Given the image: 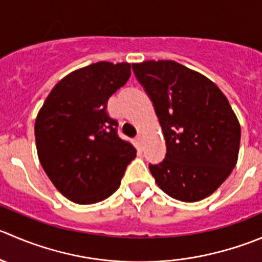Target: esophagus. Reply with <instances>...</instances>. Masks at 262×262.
I'll return each mask as SVG.
<instances>
[{"instance_id":"1","label":"esophagus","mask_w":262,"mask_h":262,"mask_svg":"<svg viewBox=\"0 0 262 262\" xmlns=\"http://www.w3.org/2000/svg\"><path fill=\"white\" fill-rule=\"evenodd\" d=\"M137 142H138L139 146H142V143H143V136H142V134H138V136H137Z\"/></svg>"}]
</instances>
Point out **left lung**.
Listing matches in <instances>:
<instances>
[{"label":"left lung","mask_w":262,"mask_h":262,"mask_svg":"<svg viewBox=\"0 0 262 262\" xmlns=\"http://www.w3.org/2000/svg\"><path fill=\"white\" fill-rule=\"evenodd\" d=\"M148 93L166 142V156L149 165L155 182L183 202L206 199L238 161L241 125L212 80L172 60L132 63Z\"/></svg>","instance_id":"left-lung-1"}]
</instances>
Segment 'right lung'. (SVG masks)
Wrapping results in <instances>:
<instances>
[{
    "mask_svg": "<svg viewBox=\"0 0 262 262\" xmlns=\"http://www.w3.org/2000/svg\"><path fill=\"white\" fill-rule=\"evenodd\" d=\"M130 74L129 62L91 63L63 77L38 111V159L56 189L75 204L110 197L136 157L133 144L118 136V123L106 110Z\"/></svg>",
    "mask_w": 262,
    "mask_h": 262,
    "instance_id": "obj_1",
    "label": "right lung"
}]
</instances>
